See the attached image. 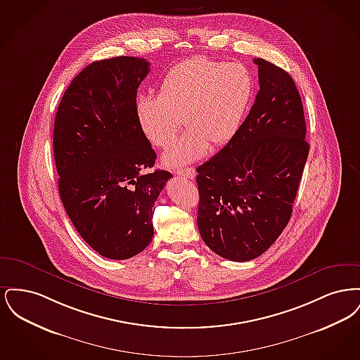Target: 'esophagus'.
I'll return each instance as SVG.
<instances>
[{
  "instance_id": "esophagus-1",
  "label": "esophagus",
  "mask_w": 360,
  "mask_h": 360,
  "mask_svg": "<svg viewBox=\"0 0 360 360\" xmlns=\"http://www.w3.org/2000/svg\"><path fill=\"white\" fill-rule=\"evenodd\" d=\"M174 172L178 174V175H181V176L188 178V179H194V178H195V172H194V169H191V167H188V169H179V170H175Z\"/></svg>"
}]
</instances>
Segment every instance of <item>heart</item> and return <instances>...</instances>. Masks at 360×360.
<instances>
[{
  "instance_id": "obj_1",
  "label": "heart",
  "mask_w": 360,
  "mask_h": 360,
  "mask_svg": "<svg viewBox=\"0 0 360 360\" xmlns=\"http://www.w3.org/2000/svg\"><path fill=\"white\" fill-rule=\"evenodd\" d=\"M255 93V79L240 63L191 56L166 72L159 94H143L136 101L137 122L154 146L165 148L167 167H181L206 154L209 144L220 147L239 132ZM183 120H180V117Z\"/></svg>"
}]
</instances>
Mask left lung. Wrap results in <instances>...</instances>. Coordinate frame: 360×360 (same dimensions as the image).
Segmentation results:
<instances>
[{
	"label": "left lung",
	"mask_w": 360,
	"mask_h": 360,
	"mask_svg": "<svg viewBox=\"0 0 360 360\" xmlns=\"http://www.w3.org/2000/svg\"><path fill=\"white\" fill-rule=\"evenodd\" d=\"M259 91L239 132L197 167V224L217 255L247 262L267 251L290 220L309 154L304 106L292 78L254 59Z\"/></svg>",
	"instance_id": "left-lung-1"
}]
</instances>
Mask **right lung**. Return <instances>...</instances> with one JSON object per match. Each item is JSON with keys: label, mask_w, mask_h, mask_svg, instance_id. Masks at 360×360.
I'll use <instances>...</instances> for the list:
<instances>
[{"label": "right lung", "mask_w": 360, "mask_h": 360, "mask_svg": "<svg viewBox=\"0 0 360 360\" xmlns=\"http://www.w3.org/2000/svg\"><path fill=\"white\" fill-rule=\"evenodd\" d=\"M148 72L143 58L94 62L71 81L55 116L60 200L81 238L116 260L153 241L155 201L172 176L147 172L156 154L137 122L136 94Z\"/></svg>", "instance_id": "obj_1"}]
</instances>
